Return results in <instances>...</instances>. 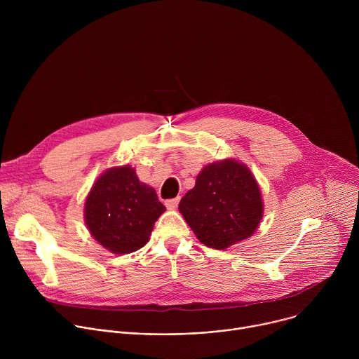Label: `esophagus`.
<instances>
[{
    "instance_id": "esophagus-1",
    "label": "esophagus",
    "mask_w": 359,
    "mask_h": 359,
    "mask_svg": "<svg viewBox=\"0 0 359 359\" xmlns=\"http://www.w3.org/2000/svg\"><path fill=\"white\" fill-rule=\"evenodd\" d=\"M166 208L169 209V210H175L176 208H177V204H179V197H176V198H170V200H166Z\"/></svg>"
}]
</instances>
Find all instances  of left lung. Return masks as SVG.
<instances>
[{
    "label": "left lung",
    "instance_id": "8db88e82",
    "mask_svg": "<svg viewBox=\"0 0 359 359\" xmlns=\"http://www.w3.org/2000/svg\"><path fill=\"white\" fill-rule=\"evenodd\" d=\"M179 212L201 244L224 250L255 233L264 203L247 165L230 158L201 169L194 187L182 197Z\"/></svg>",
    "mask_w": 359,
    "mask_h": 359
}]
</instances>
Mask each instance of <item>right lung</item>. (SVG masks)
<instances>
[{"mask_svg": "<svg viewBox=\"0 0 359 359\" xmlns=\"http://www.w3.org/2000/svg\"><path fill=\"white\" fill-rule=\"evenodd\" d=\"M166 208L156 190L139 180L135 168L115 166L92 184L83 208L86 229L97 244L114 254L142 248Z\"/></svg>", "mask_w": 359, "mask_h": 359, "instance_id": "right-lung-1", "label": "right lung"}]
</instances>
